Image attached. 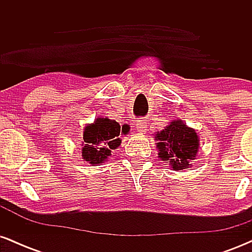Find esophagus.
Listing matches in <instances>:
<instances>
[{
    "instance_id": "34e87169",
    "label": "esophagus",
    "mask_w": 252,
    "mask_h": 252,
    "mask_svg": "<svg viewBox=\"0 0 252 252\" xmlns=\"http://www.w3.org/2000/svg\"><path fill=\"white\" fill-rule=\"evenodd\" d=\"M136 130H137L138 132H141V134H143V132L147 131V122L144 120H140L137 121V123H136Z\"/></svg>"
}]
</instances>
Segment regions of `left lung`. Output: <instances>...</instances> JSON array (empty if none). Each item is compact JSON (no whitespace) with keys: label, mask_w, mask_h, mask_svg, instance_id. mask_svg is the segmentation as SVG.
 I'll return each instance as SVG.
<instances>
[{"label":"left lung","mask_w":252,"mask_h":252,"mask_svg":"<svg viewBox=\"0 0 252 252\" xmlns=\"http://www.w3.org/2000/svg\"><path fill=\"white\" fill-rule=\"evenodd\" d=\"M158 158L169 162L173 170H182L192 166L198 156L199 141L195 129L186 126L181 120H173L168 126L155 134Z\"/></svg>","instance_id":"8db88e82"}]
</instances>
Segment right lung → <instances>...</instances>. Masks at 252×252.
<instances>
[{
  "mask_svg": "<svg viewBox=\"0 0 252 252\" xmlns=\"http://www.w3.org/2000/svg\"><path fill=\"white\" fill-rule=\"evenodd\" d=\"M130 126L108 117H97L94 123L86 124L83 131L82 158L91 166H100L111 156L112 150L122 143L121 135H126Z\"/></svg>",
  "mask_w": 252,
  "mask_h": 252,
  "instance_id": "1",
  "label": "right lung"
}]
</instances>
